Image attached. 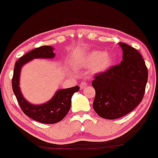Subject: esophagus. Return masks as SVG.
I'll list each match as a JSON object with an SVG mask.
<instances>
[{"mask_svg": "<svg viewBox=\"0 0 158 158\" xmlns=\"http://www.w3.org/2000/svg\"><path fill=\"white\" fill-rule=\"evenodd\" d=\"M87 86V83L86 82V81H81V82L80 83V87H81V89H84V88H85V87H86Z\"/></svg>", "mask_w": 158, "mask_h": 158, "instance_id": "obj_1", "label": "esophagus"}]
</instances>
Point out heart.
Listing matches in <instances>:
<instances>
[{
    "mask_svg": "<svg viewBox=\"0 0 158 158\" xmlns=\"http://www.w3.org/2000/svg\"><path fill=\"white\" fill-rule=\"evenodd\" d=\"M113 62V56L107 52L102 51H95L90 53L84 58L79 60V63L81 66L94 65L95 72H101L107 70Z\"/></svg>",
    "mask_w": 158,
    "mask_h": 158,
    "instance_id": "heart-1",
    "label": "heart"
}]
</instances>
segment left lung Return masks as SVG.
Here are the masks:
<instances>
[{
    "label": "left lung",
    "mask_w": 158,
    "mask_h": 158,
    "mask_svg": "<svg viewBox=\"0 0 158 158\" xmlns=\"http://www.w3.org/2000/svg\"><path fill=\"white\" fill-rule=\"evenodd\" d=\"M123 60L94 76L96 91L93 107L100 117L116 119L132 111L141 102L148 80V69L141 54L133 47L119 43Z\"/></svg>",
    "instance_id": "8db88e82"
}]
</instances>
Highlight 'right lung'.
I'll use <instances>...</instances> for the list:
<instances>
[{"label":"right lung","instance_id":"add662e5","mask_svg":"<svg viewBox=\"0 0 158 158\" xmlns=\"http://www.w3.org/2000/svg\"><path fill=\"white\" fill-rule=\"evenodd\" d=\"M52 47L43 45L29 51L21 56L15 62L14 73L12 79L13 92L16 96L19 105L22 111L33 120L43 123H55L64 118L70 110L71 106V98L74 93L79 90V86L62 89L58 90L54 97L41 105H33L23 98L19 87L20 68L24 64L33 59L53 58L55 54L53 53Z\"/></svg>","mask_w":158,"mask_h":158}]
</instances>
